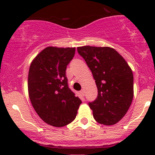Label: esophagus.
<instances>
[{"instance_id":"obj_1","label":"esophagus","mask_w":155,"mask_h":155,"mask_svg":"<svg viewBox=\"0 0 155 155\" xmlns=\"http://www.w3.org/2000/svg\"><path fill=\"white\" fill-rule=\"evenodd\" d=\"M80 94H81V95H82V97L85 96V91H84V90L80 91Z\"/></svg>"}]
</instances>
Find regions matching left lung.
Here are the masks:
<instances>
[{"label":"left lung","mask_w":155,"mask_h":155,"mask_svg":"<svg viewBox=\"0 0 155 155\" xmlns=\"http://www.w3.org/2000/svg\"><path fill=\"white\" fill-rule=\"evenodd\" d=\"M90 68L97 87V97L88 105L98 123L112 125L129 109L134 97V76L124 58L114 48H77Z\"/></svg>","instance_id":"obj_1"}]
</instances>
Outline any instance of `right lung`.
Segmentation results:
<instances>
[{"mask_svg": "<svg viewBox=\"0 0 155 155\" xmlns=\"http://www.w3.org/2000/svg\"><path fill=\"white\" fill-rule=\"evenodd\" d=\"M75 48L47 47L39 53L30 66L29 97L42 120L61 127L76 118L82 101L69 87L67 66Z\"/></svg>", "mask_w": 155, "mask_h": 155, "instance_id": "obj_1", "label": "right lung"}]
</instances>
